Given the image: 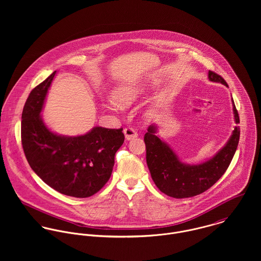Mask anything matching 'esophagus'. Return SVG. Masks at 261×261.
<instances>
[{
  "instance_id": "1",
  "label": "esophagus",
  "mask_w": 261,
  "mask_h": 261,
  "mask_svg": "<svg viewBox=\"0 0 261 261\" xmlns=\"http://www.w3.org/2000/svg\"><path fill=\"white\" fill-rule=\"evenodd\" d=\"M123 134H124V137L127 141L132 140V139H135L138 137V133L133 128V127H125L123 129Z\"/></svg>"
}]
</instances>
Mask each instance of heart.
I'll return each mask as SVG.
<instances>
[{"label": "heart", "instance_id": "heart-1", "mask_svg": "<svg viewBox=\"0 0 261 261\" xmlns=\"http://www.w3.org/2000/svg\"><path fill=\"white\" fill-rule=\"evenodd\" d=\"M145 91L146 87L139 83H127L119 85L112 91V97L114 101L111 100L110 106L112 108H116L117 105L116 104L117 103L121 107H128L141 98ZM115 102H117L116 104Z\"/></svg>", "mask_w": 261, "mask_h": 261}]
</instances>
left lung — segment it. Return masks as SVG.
I'll list each match as a JSON object with an SVG mask.
<instances>
[{"instance_id":"1","label":"left lung","mask_w":261,"mask_h":261,"mask_svg":"<svg viewBox=\"0 0 261 261\" xmlns=\"http://www.w3.org/2000/svg\"><path fill=\"white\" fill-rule=\"evenodd\" d=\"M208 78L228 87L223 78L213 71L208 72ZM232 103L235 122L239 123V115L233 99ZM156 132L155 124L149 125L144 139L149 173L161 192L177 199L194 197L213 186L229 167L240 137V128L235 126L226 145L213 158L199 165H189L181 162L169 145L155 136Z\"/></svg>"}]
</instances>
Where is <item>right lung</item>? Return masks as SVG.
Instances as JSON below:
<instances>
[{"instance_id": "add662e5", "label": "right lung", "mask_w": 261, "mask_h": 261, "mask_svg": "<svg viewBox=\"0 0 261 261\" xmlns=\"http://www.w3.org/2000/svg\"><path fill=\"white\" fill-rule=\"evenodd\" d=\"M54 71L29 94L21 123L22 146L32 170L57 192L87 198L112 176L114 155L124 142L122 128L95 126L85 135L66 137L52 133L41 112Z\"/></svg>"}]
</instances>
